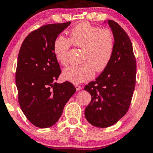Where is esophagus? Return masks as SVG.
Returning <instances> with one entry per match:
<instances>
[{"instance_id": "esophagus-1", "label": "esophagus", "mask_w": 153, "mask_h": 153, "mask_svg": "<svg viewBox=\"0 0 153 153\" xmlns=\"http://www.w3.org/2000/svg\"><path fill=\"white\" fill-rule=\"evenodd\" d=\"M75 88H76L77 91H80L82 89V87L79 85H75Z\"/></svg>"}]
</instances>
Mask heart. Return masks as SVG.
<instances>
[{
  "label": "heart",
  "mask_w": 153,
  "mask_h": 153,
  "mask_svg": "<svg viewBox=\"0 0 153 153\" xmlns=\"http://www.w3.org/2000/svg\"><path fill=\"white\" fill-rule=\"evenodd\" d=\"M115 36L109 28H101L81 22L70 31L69 39L59 35L53 42L56 60L68 65V54L72 45L81 48L78 65L71 66L62 72L63 78L73 83H80L94 78L95 72L101 73L110 64L115 50Z\"/></svg>",
  "instance_id": "1"
}]
</instances>
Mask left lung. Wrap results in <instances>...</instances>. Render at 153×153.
Returning a JSON list of instances; mask_svg holds the SVG:
<instances>
[{
    "label": "left lung",
    "instance_id": "1",
    "mask_svg": "<svg viewBox=\"0 0 153 153\" xmlns=\"http://www.w3.org/2000/svg\"><path fill=\"white\" fill-rule=\"evenodd\" d=\"M115 36L110 64L84 88L91 95L85 109L87 121L100 128L110 127L127 114L136 83V59L129 36L118 23L108 21Z\"/></svg>",
    "mask_w": 153,
    "mask_h": 153
}]
</instances>
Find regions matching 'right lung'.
I'll use <instances>...</instances> for the list:
<instances>
[{"label": "right lung", "mask_w": 153, "mask_h": 153, "mask_svg": "<svg viewBox=\"0 0 153 153\" xmlns=\"http://www.w3.org/2000/svg\"><path fill=\"white\" fill-rule=\"evenodd\" d=\"M71 22L50 24L35 29L23 42L18 56L16 84L23 113L35 127L54 125L76 91L73 83H57L61 73L53 42Z\"/></svg>", "instance_id": "right-lung-1"}]
</instances>
